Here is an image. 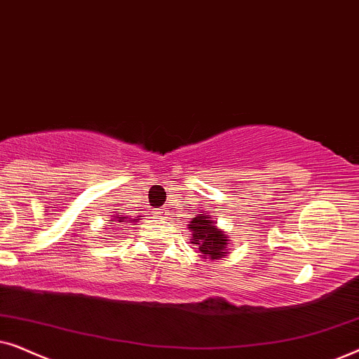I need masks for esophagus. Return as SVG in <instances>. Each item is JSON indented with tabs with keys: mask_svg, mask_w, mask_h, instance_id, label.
<instances>
[{
	"mask_svg": "<svg viewBox=\"0 0 359 359\" xmlns=\"http://www.w3.org/2000/svg\"><path fill=\"white\" fill-rule=\"evenodd\" d=\"M163 215L165 214H163V210H161V209L158 210V212H156V217H163Z\"/></svg>",
	"mask_w": 359,
	"mask_h": 359,
	"instance_id": "34e87169",
	"label": "esophagus"
}]
</instances>
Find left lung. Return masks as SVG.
Instances as JSON below:
<instances>
[{
	"label": "left lung",
	"instance_id": "1",
	"mask_svg": "<svg viewBox=\"0 0 359 359\" xmlns=\"http://www.w3.org/2000/svg\"><path fill=\"white\" fill-rule=\"evenodd\" d=\"M189 230L193 232L191 243L198 245V250L203 258L220 259L227 255L229 237L222 230L215 227L214 220L205 214H198L191 220Z\"/></svg>",
	"mask_w": 359,
	"mask_h": 359
}]
</instances>
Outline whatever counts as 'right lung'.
Masks as SVG:
<instances>
[{
    "label": "right lung",
    "instance_id": "obj_1",
    "mask_svg": "<svg viewBox=\"0 0 359 359\" xmlns=\"http://www.w3.org/2000/svg\"><path fill=\"white\" fill-rule=\"evenodd\" d=\"M127 219H129L127 215H122V217H116L114 220H111V222H116V220H117V222H124V220H127ZM134 220H137V219H132L130 222H134Z\"/></svg>",
    "mask_w": 359,
    "mask_h": 359
}]
</instances>
